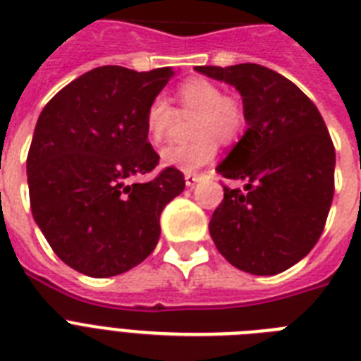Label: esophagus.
I'll list each match as a JSON object with an SVG mask.
<instances>
[{
	"mask_svg": "<svg viewBox=\"0 0 361 361\" xmlns=\"http://www.w3.org/2000/svg\"><path fill=\"white\" fill-rule=\"evenodd\" d=\"M200 180H202V176L200 174H195V172H187L185 174V185L187 187H195Z\"/></svg>",
	"mask_w": 361,
	"mask_h": 361,
	"instance_id": "34e87169",
	"label": "esophagus"
}]
</instances>
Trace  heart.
<instances>
[{"instance_id": "b5f03b06", "label": "heart", "mask_w": 361, "mask_h": 361, "mask_svg": "<svg viewBox=\"0 0 361 361\" xmlns=\"http://www.w3.org/2000/svg\"><path fill=\"white\" fill-rule=\"evenodd\" d=\"M181 114L192 116V135L189 144H170L161 149L164 166L181 172H195L212 163L219 142L231 144L245 129V110L238 99L225 95V90L206 78H189L178 87ZM178 120V110L164 97H155L146 110V133L152 142L166 138Z\"/></svg>"}]
</instances>
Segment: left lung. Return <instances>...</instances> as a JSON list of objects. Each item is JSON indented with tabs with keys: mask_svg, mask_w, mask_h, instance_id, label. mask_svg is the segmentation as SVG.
<instances>
[{
	"mask_svg": "<svg viewBox=\"0 0 361 361\" xmlns=\"http://www.w3.org/2000/svg\"><path fill=\"white\" fill-rule=\"evenodd\" d=\"M234 86L247 129L217 174L243 180L225 187L209 236L241 271L275 275L300 262L324 231L334 198L336 149L319 109L279 73L257 63L195 67Z\"/></svg>",
	"mask_w": 361,
	"mask_h": 361,
	"instance_id": "8db88e82",
	"label": "left lung"
}]
</instances>
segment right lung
Returning a JSON list of instances; mask_svg holds the SVG:
<instances>
[{"label":"right lung","instance_id":"1","mask_svg":"<svg viewBox=\"0 0 361 361\" xmlns=\"http://www.w3.org/2000/svg\"><path fill=\"white\" fill-rule=\"evenodd\" d=\"M176 73L104 65L87 71L42 109L27 153L33 219L54 252L76 271L112 277L155 249L164 206L185 189L178 169L146 183L159 155L146 110Z\"/></svg>","mask_w":361,"mask_h":361}]
</instances>
